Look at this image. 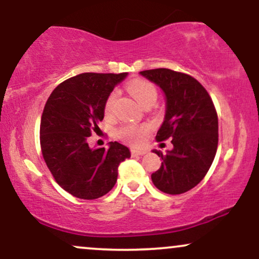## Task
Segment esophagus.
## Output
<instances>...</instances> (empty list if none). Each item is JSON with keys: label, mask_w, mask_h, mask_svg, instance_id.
Returning <instances> with one entry per match:
<instances>
[{"label": "esophagus", "mask_w": 259, "mask_h": 259, "mask_svg": "<svg viewBox=\"0 0 259 259\" xmlns=\"http://www.w3.org/2000/svg\"><path fill=\"white\" fill-rule=\"evenodd\" d=\"M147 151L146 150H132V154L133 156H144V154H146Z\"/></svg>", "instance_id": "obj_1"}]
</instances>
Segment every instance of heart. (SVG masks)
Here are the masks:
<instances>
[{
	"instance_id": "b5f03b06",
	"label": "heart",
	"mask_w": 259,
	"mask_h": 259,
	"mask_svg": "<svg viewBox=\"0 0 259 259\" xmlns=\"http://www.w3.org/2000/svg\"><path fill=\"white\" fill-rule=\"evenodd\" d=\"M130 94L135 97L136 101L140 105H144L147 101L157 99V90L156 88L151 84V82L146 81V80H134L127 85ZM115 100H117V92L113 91L108 96V99L106 101L105 106V112L106 114H111L113 111V107H114ZM147 126H135V125H125L118 132V136L120 139L125 140L129 144L136 145L139 144L142 140V136L147 133Z\"/></svg>"
}]
</instances>
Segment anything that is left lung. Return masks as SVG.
Listing matches in <instances>:
<instances>
[{"instance_id":"left-lung-1","label":"left lung","mask_w":259,"mask_h":259,"mask_svg":"<svg viewBox=\"0 0 259 259\" xmlns=\"http://www.w3.org/2000/svg\"><path fill=\"white\" fill-rule=\"evenodd\" d=\"M164 94L165 114L156 139L171 138L173 148L151 175L157 189L169 195L189 191L209 170L218 147V117L206 89L192 76L167 68L140 72Z\"/></svg>"}]
</instances>
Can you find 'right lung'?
Here are the masks:
<instances>
[{
  "mask_svg": "<svg viewBox=\"0 0 259 259\" xmlns=\"http://www.w3.org/2000/svg\"><path fill=\"white\" fill-rule=\"evenodd\" d=\"M127 73H84L65 80L50 95L40 125V142L47 167L58 185L82 200L108 194L117 183L118 167L130 158L119 142L91 148L88 138L99 130L106 101Z\"/></svg>",
  "mask_w": 259,
  "mask_h": 259,
  "instance_id": "add662e5",
  "label": "right lung"
}]
</instances>
